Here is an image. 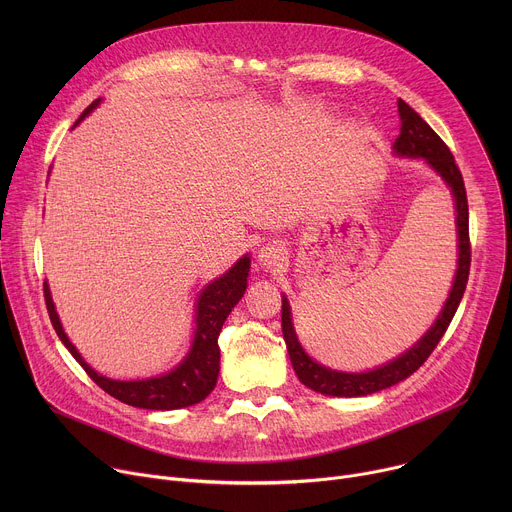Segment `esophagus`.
Here are the masks:
<instances>
[{
    "label": "esophagus",
    "mask_w": 512,
    "mask_h": 512,
    "mask_svg": "<svg viewBox=\"0 0 512 512\" xmlns=\"http://www.w3.org/2000/svg\"><path fill=\"white\" fill-rule=\"evenodd\" d=\"M257 261L265 269H279V267H283L287 263V251L281 245H277V243L263 245L259 249Z\"/></svg>",
    "instance_id": "34e87169"
}]
</instances>
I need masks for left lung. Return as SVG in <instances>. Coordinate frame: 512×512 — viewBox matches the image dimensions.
I'll return each mask as SVG.
<instances>
[{
	"instance_id": "left-lung-1",
	"label": "left lung",
	"mask_w": 512,
	"mask_h": 512,
	"mask_svg": "<svg viewBox=\"0 0 512 512\" xmlns=\"http://www.w3.org/2000/svg\"><path fill=\"white\" fill-rule=\"evenodd\" d=\"M399 117H401V133L393 143V152L399 158H423L425 164L440 176L452 190L456 202V231H458V269L454 275V283L450 289V296L435 318L433 326L403 354L393 358L391 362L377 367L373 371L364 373H342L324 367L316 362L300 344L294 322H291V308L285 296H281V330L283 340L287 344L289 360L294 364V371L298 379L312 391L332 397H364L393 387L413 375L427 356L433 352L437 342L446 334L460 302L464 296V289L468 283L470 273V233H468V198L462 180V172L456 166V160L448 145L442 141L421 117L415 113L403 99L397 103Z\"/></svg>"
}]
</instances>
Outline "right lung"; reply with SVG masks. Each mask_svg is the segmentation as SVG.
Returning <instances> with one entry per match:
<instances>
[{
    "label": "right lung",
    "instance_id": "obj_1",
    "mask_svg": "<svg viewBox=\"0 0 512 512\" xmlns=\"http://www.w3.org/2000/svg\"><path fill=\"white\" fill-rule=\"evenodd\" d=\"M101 99L93 101L79 121V125L97 105ZM251 269L249 255H243L227 273L221 277L212 279L196 300V328L194 338L188 354L184 360L174 367L170 373L152 377V379H141V381H115L109 377L99 375L95 369H91L85 362V358L79 354L68 340V336L62 330L60 318L56 314L50 287L44 283V300L48 308L50 322L62 340V344L68 348V352L79 360L85 373L111 397L119 399L121 403H127L131 407L139 409H156V411H170V409H182L190 407L194 403H200L210 395V391L216 387L218 371H221V348H218V334L231 314V310L239 304L247 289V277Z\"/></svg>",
    "mask_w": 512,
    "mask_h": 512
}]
</instances>
